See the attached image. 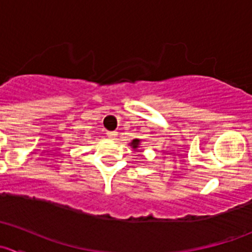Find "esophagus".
I'll list each match as a JSON object with an SVG mask.
<instances>
[{
	"label": "esophagus",
	"instance_id": "obj_1",
	"mask_svg": "<svg viewBox=\"0 0 252 252\" xmlns=\"http://www.w3.org/2000/svg\"><path fill=\"white\" fill-rule=\"evenodd\" d=\"M118 135V133L117 131H107V136L111 139H116V136Z\"/></svg>",
	"mask_w": 252,
	"mask_h": 252
}]
</instances>
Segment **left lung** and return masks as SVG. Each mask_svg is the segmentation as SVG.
<instances>
[{
  "instance_id": "left-lung-1",
  "label": "left lung",
  "mask_w": 252,
  "mask_h": 252,
  "mask_svg": "<svg viewBox=\"0 0 252 252\" xmlns=\"http://www.w3.org/2000/svg\"><path fill=\"white\" fill-rule=\"evenodd\" d=\"M139 141L140 140H138V139H135V140H133V142H131V146L134 147V149H135V147H138V145H139Z\"/></svg>"
}]
</instances>
